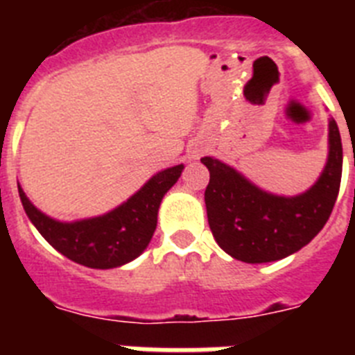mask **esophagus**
Masks as SVG:
<instances>
[{
  "instance_id": "1",
  "label": "esophagus",
  "mask_w": 355,
  "mask_h": 355,
  "mask_svg": "<svg viewBox=\"0 0 355 355\" xmlns=\"http://www.w3.org/2000/svg\"><path fill=\"white\" fill-rule=\"evenodd\" d=\"M197 156H199V155H197V150H193L192 155H190V158H197Z\"/></svg>"
}]
</instances>
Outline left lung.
<instances>
[{
  "mask_svg": "<svg viewBox=\"0 0 355 355\" xmlns=\"http://www.w3.org/2000/svg\"><path fill=\"white\" fill-rule=\"evenodd\" d=\"M200 162L209 171L205 202L216 243L238 261L268 263L302 249L329 220L340 192L343 149L336 121L329 119L327 163L316 183L293 197L266 192L211 156Z\"/></svg>",
  "mask_w": 355,
  "mask_h": 355,
  "instance_id": "obj_1",
  "label": "left lung"
}]
</instances>
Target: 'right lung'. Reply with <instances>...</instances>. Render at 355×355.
I'll return each instance as SVG.
<instances>
[{"label": "right lung", "instance_id": "obj_1", "mask_svg": "<svg viewBox=\"0 0 355 355\" xmlns=\"http://www.w3.org/2000/svg\"><path fill=\"white\" fill-rule=\"evenodd\" d=\"M183 168V163L165 168L112 211L74 222L55 220L31 205L19 184L17 188L28 218L49 245L71 261L106 270L133 261L147 249L162 199L180 180Z\"/></svg>", "mask_w": 355, "mask_h": 355}]
</instances>
